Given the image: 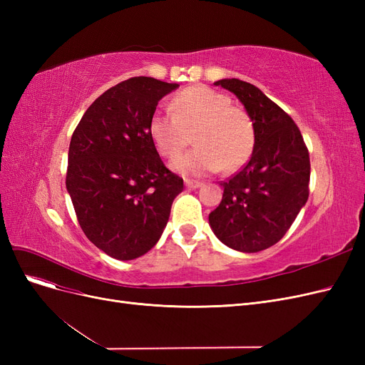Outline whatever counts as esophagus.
Listing matches in <instances>:
<instances>
[{"label": "esophagus", "instance_id": "esophagus-1", "mask_svg": "<svg viewBox=\"0 0 365 365\" xmlns=\"http://www.w3.org/2000/svg\"><path fill=\"white\" fill-rule=\"evenodd\" d=\"M184 182L187 187H190V189H197V187L202 185L201 181H196V180H185Z\"/></svg>", "mask_w": 365, "mask_h": 365}]
</instances>
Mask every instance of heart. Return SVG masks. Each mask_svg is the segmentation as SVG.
Returning a JSON list of instances; mask_svg holds the SVG:
<instances>
[{
  "mask_svg": "<svg viewBox=\"0 0 365 365\" xmlns=\"http://www.w3.org/2000/svg\"><path fill=\"white\" fill-rule=\"evenodd\" d=\"M230 98L212 88L196 85L173 98L172 111H157L149 134L160 155L173 160L190 145L196 148L173 163L184 173L225 169L235 172L244 165L256 145V129L250 114L230 105Z\"/></svg>",
  "mask_w": 365,
  "mask_h": 365,
  "instance_id": "heart-1",
  "label": "heart"
}]
</instances>
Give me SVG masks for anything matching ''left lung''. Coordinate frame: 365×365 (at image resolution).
I'll return each mask as SVG.
<instances>
[{"label":"left lung","instance_id":"obj_1","mask_svg":"<svg viewBox=\"0 0 365 365\" xmlns=\"http://www.w3.org/2000/svg\"><path fill=\"white\" fill-rule=\"evenodd\" d=\"M244 103L256 129L250 161L227 181L222 201L208 215L213 233L230 248L257 252L286 235L309 197L311 160L300 129L257 86L217 81Z\"/></svg>","mask_w":365,"mask_h":365}]
</instances>
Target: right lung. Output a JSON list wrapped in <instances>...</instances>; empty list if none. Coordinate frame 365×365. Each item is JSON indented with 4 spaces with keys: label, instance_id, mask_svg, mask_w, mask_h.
Wrapping results in <instances>:
<instances>
[{
    "label": "right lung",
    "instance_id": "right-lung-1",
    "mask_svg": "<svg viewBox=\"0 0 365 365\" xmlns=\"http://www.w3.org/2000/svg\"><path fill=\"white\" fill-rule=\"evenodd\" d=\"M175 88L130 77L97 97L73 132L65 184L85 236L114 259H137L155 245L184 190L149 134L158 102Z\"/></svg>",
    "mask_w": 365,
    "mask_h": 365
}]
</instances>
